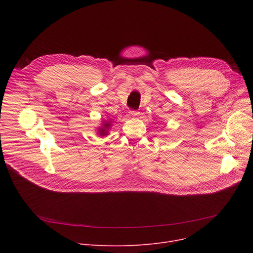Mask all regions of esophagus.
<instances>
[{
	"label": "esophagus",
	"mask_w": 253,
	"mask_h": 253,
	"mask_svg": "<svg viewBox=\"0 0 253 253\" xmlns=\"http://www.w3.org/2000/svg\"><path fill=\"white\" fill-rule=\"evenodd\" d=\"M129 114H130V116H131V117L135 118V117H137V116H138V114H139V113H138L137 111H130V112H129Z\"/></svg>",
	"instance_id": "34e87169"
}]
</instances>
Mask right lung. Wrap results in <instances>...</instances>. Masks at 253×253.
I'll return each mask as SVG.
<instances>
[{"label": "right lung", "instance_id": "right-lung-1", "mask_svg": "<svg viewBox=\"0 0 253 253\" xmlns=\"http://www.w3.org/2000/svg\"><path fill=\"white\" fill-rule=\"evenodd\" d=\"M109 127H110V123H105V124H103V127L99 129V134H101V135L106 134V130L109 129Z\"/></svg>", "mask_w": 253, "mask_h": 253}]
</instances>
